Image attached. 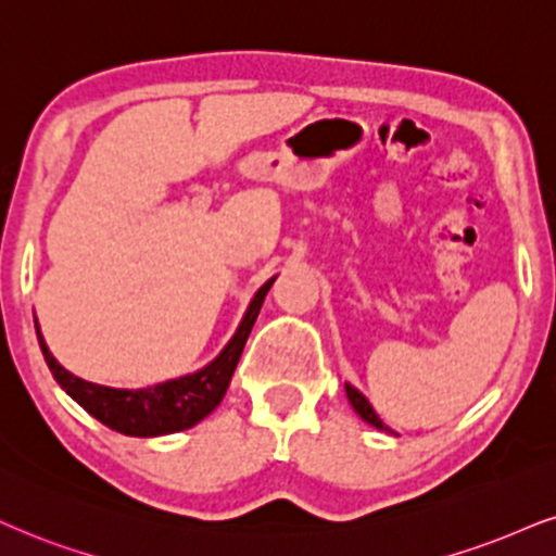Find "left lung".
I'll return each mask as SVG.
<instances>
[{"instance_id": "8db88e82", "label": "left lung", "mask_w": 556, "mask_h": 556, "mask_svg": "<svg viewBox=\"0 0 556 556\" xmlns=\"http://www.w3.org/2000/svg\"><path fill=\"white\" fill-rule=\"evenodd\" d=\"M345 392H348V400H351V404L355 407V413H358L363 420L366 422H371L374 428H379V430H387V425H383L381 420H379V415H376V409L371 407V402L366 400V396H363L358 389H353L351 383H348L345 387Z\"/></svg>"}]
</instances>
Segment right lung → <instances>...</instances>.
Wrapping results in <instances>:
<instances>
[{
  "mask_svg": "<svg viewBox=\"0 0 556 556\" xmlns=\"http://www.w3.org/2000/svg\"><path fill=\"white\" fill-rule=\"evenodd\" d=\"M270 278L255 293L250 309H247L242 325L229 345L224 348L222 355L214 363L198 371L193 376H182V379L156 383V387L147 389H111L100 387V383H89L77 379L74 374H68L61 363L53 358L51 351L46 348L43 334L36 332L40 351L51 368L53 379L61 383V389H66V394L72 400H77L89 415L98 417L102 425H108L111 430H118L123 435H139V438H152V435H167L177 433V430L193 428L195 422H201L205 415L214 413L216 404L224 400L226 387H229L231 374H235L239 355L244 351V342L250 338L252 325H255L260 306L267 296L273 286Z\"/></svg>",
  "mask_w": 556,
  "mask_h": 556,
  "instance_id": "1",
  "label": "right lung"
}]
</instances>
